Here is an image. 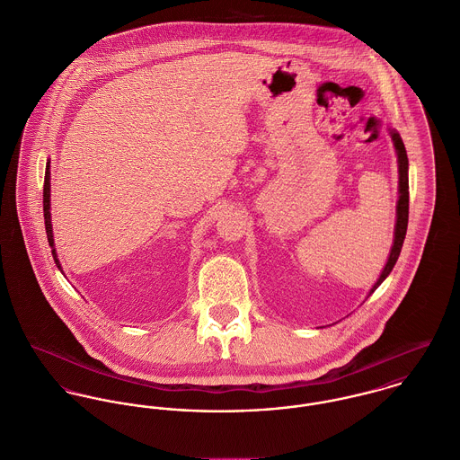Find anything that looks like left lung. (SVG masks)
<instances>
[{"label":"left lung","instance_id":"1","mask_svg":"<svg viewBox=\"0 0 460 460\" xmlns=\"http://www.w3.org/2000/svg\"><path fill=\"white\" fill-rule=\"evenodd\" d=\"M389 135H391V140H393V146H394V151H396V158H398V200H396L394 238H393V245H391L387 263L382 269L376 282L371 286L367 296L384 282V279L391 274L393 267L396 265V260L400 256V251H402V245H403V240H405L407 222H409V160H407V151H405L402 137L398 135L396 129H389Z\"/></svg>","mask_w":460,"mask_h":460}]
</instances>
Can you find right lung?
<instances>
[{
    "label": "right lung",
    "mask_w": 460,
    "mask_h": 460,
    "mask_svg": "<svg viewBox=\"0 0 460 460\" xmlns=\"http://www.w3.org/2000/svg\"><path fill=\"white\" fill-rule=\"evenodd\" d=\"M51 172H49V162L46 165V176H44V224H46V234H48V242L51 247V254L53 260L58 267V270L62 272V265L58 261V254L55 251V240H53V226H51Z\"/></svg>",
    "instance_id": "1"
}]
</instances>
